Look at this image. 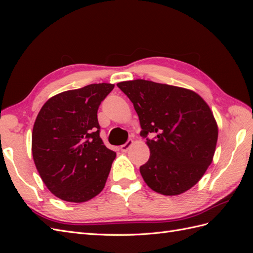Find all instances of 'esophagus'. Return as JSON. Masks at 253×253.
<instances>
[{
	"instance_id": "34e87169",
	"label": "esophagus",
	"mask_w": 253,
	"mask_h": 253,
	"mask_svg": "<svg viewBox=\"0 0 253 253\" xmlns=\"http://www.w3.org/2000/svg\"><path fill=\"white\" fill-rule=\"evenodd\" d=\"M133 143H134V141H133L132 139H128L125 144H122V145H121V147H120V150H121L122 152H126L129 148L132 147Z\"/></svg>"
}]
</instances>
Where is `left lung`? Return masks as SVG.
<instances>
[{"label": "left lung", "instance_id": "left-lung-1", "mask_svg": "<svg viewBox=\"0 0 253 253\" xmlns=\"http://www.w3.org/2000/svg\"><path fill=\"white\" fill-rule=\"evenodd\" d=\"M117 86L138 115L150 158L140 167L145 183L163 195H179L194 187L211 165L218 127L210 106L185 87L143 79Z\"/></svg>", "mask_w": 253, "mask_h": 253}]
</instances>
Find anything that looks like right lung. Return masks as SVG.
Masks as SVG:
<instances>
[{
    "mask_svg": "<svg viewBox=\"0 0 253 253\" xmlns=\"http://www.w3.org/2000/svg\"><path fill=\"white\" fill-rule=\"evenodd\" d=\"M89 84L49 98L36 118L32 152L43 182L58 198L84 203L103 190L116 153L99 136L97 112L114 88Z\"/></svg>",
    "mask_w": 253,
    "mask_h": 253,
    "instance_id": "1",
    "label": "right lung"
}]
</instances>
